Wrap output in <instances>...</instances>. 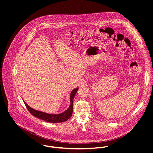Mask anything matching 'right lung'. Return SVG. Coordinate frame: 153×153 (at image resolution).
<instances>
[{"mask_svg": "<svg viewBox=\"0 0 153 153\" xmlns=\"http://www.w3.org/2000/svg\"><path fill=\"white\" fill-rule=\"evenodd\" d=\"M79 88H76V89H73L72 91L71 96H70V101H71V105L68 109L64 111V112L59 114H49L45 112H43L41 111H39L36 109H33L29 107L26 102H24V103L26 107V108L34 117H36L38 119H42L47 122L49 123H61L65 122L68 120L71 117H72L73 113V99L74 96L77 93Z\"/></svg>", "mask_w": 153, "mask_h": 153, "instance_id": "obj_1", "label": "right lung"}]
</instances>
